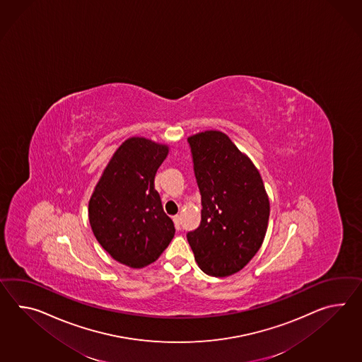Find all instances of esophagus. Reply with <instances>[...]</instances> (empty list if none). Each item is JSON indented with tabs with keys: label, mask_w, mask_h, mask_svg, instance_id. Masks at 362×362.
Here are the masks:
<instances>
[{
	"label": "esophagus",
	"mask_w": 362,
	"mask_h": 362,
	"mask_svg": "<svg viewBox=\"0 0 362 362\" xmlns=\"http://www.w3.org/2000/svg\"><path fill=\"white\" fill-rule=\"evenodd\" d=\"M173 221H174V223H175V228H177V230L180 229V223H182V217H180L179 214H177V216H174V217H173Z\"/></svg>",
	"instance_id": "34e87169"
}]
</instances>
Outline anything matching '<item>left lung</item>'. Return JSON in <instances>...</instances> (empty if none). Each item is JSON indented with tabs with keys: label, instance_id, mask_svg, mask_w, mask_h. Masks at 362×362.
Masks as SVG:
<instances>
[{
	"label": "left lung",
	"instance_id": "8db88e82",
	"mask_svg": "<svg viewBox=\"0 0 362 362\" xmlns=\"http://www.w3.org/2000/svg\"><path fill=\"white\" fill-rule=\"evenodd\" d=\"M202 194L200 226L187 234L194 260L214 277L237 274L264 240L269 199L252 160L228 134L205 131L188 137Z\"/></svg>",
	"mask_w": 362,
	"mask_h": 362
}]
</instances>
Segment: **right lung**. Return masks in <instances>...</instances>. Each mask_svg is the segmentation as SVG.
Masks as SVG:
<instances>
[{
    "instance_id": "obj_1",
    "label": "right lung",
    "mask_w": 362,
    "mask_h": 362,
    "mask_svg": "<svg viewBox=\"0 0 362 362\" xmlns=\"http://www.w3.org/2000/svg\"><path fill=\"white\" fill-rule=\"evenodd\" d=\"M168 146L131 137L110 159L88 202V221L99 245L131 268L151 264L174 238V222L154 188Z\"/></svg>"
}]
</instances>
